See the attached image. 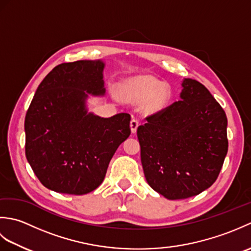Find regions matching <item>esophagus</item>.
Listing matches in <instances>:
<instances>
[{"instance_id": "esophagus-1", "label": "esophagus", "mask_w": 251, "mask_h": 251, "mask_svg": "<svg viewBox=\"0 0 251 251\" xmlns=\"http://www.w3.org/2000/svg\"><path fill=\"white\" fill-rule=\"evenodd\" d=\"M138 126H139V122H138V121L135 120V119H132V120L130 121V129H131L132 134H135V132L137 131Z\"/></svg>"}]
</instances>
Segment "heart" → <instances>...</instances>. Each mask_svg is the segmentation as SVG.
<instances>
[{"instance_id":"heart-1","label":"heart","mask_w":251,"mask_h":251,"mask_svg":"<svg viewBox=\"0 0 251 251\" xmlns=\"http://www.w3.org/2000/svg\"><path fill=\"white\" fill-rule=\"evenodd\" d=\"M122 97L131 102L146 101L143 109L148 114L164 111L172 99V88L151 75H140L127 79L122 85Z\"/></svg>"}]
</instances>
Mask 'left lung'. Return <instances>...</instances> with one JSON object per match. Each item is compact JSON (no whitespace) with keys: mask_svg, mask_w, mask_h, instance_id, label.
Instances as JSON below:
<instances>
[{"mask_svg":"<svg viewBox=\"0 0 251 251\" xmlns=\"http://www.w3.org/2000/svg\"><path fill=\"white\" fill-rule=\"evenodd\" d=\"M180 100L138 127L149 185L168 200L195 196L214 184L227 153L226 112L204 85L184 78Z\"/></svg>","mask_w":251,"mask_h":251,"instance_id":"8db88e82","label":"left lung"}]
</instances>
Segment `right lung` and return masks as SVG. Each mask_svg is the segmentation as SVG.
Wrapping results in <instances>:
<instances>
[{
	"instance_id": "1",
	"label": "right lung",
	"mask_w": 251,
	"mask_h": 251,
	"mask_svg": "<svg viewBox=\"0 0 251 251\" xmlns=\"http://www.w3.org/2000/svg\"><path fill=\"white\" fill-rule=\"evenodd\" d=\"M102 60L61 63L37 87L25 114V156L45 188L83 195L102 183L130 115L88 112L89 95L104 96Z\"/></svg>"
}]
</instances>
